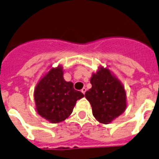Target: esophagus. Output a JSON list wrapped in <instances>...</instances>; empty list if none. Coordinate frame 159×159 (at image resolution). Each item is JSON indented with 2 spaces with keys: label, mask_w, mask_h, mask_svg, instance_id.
<instances>
[{
  "label": "esophagus",
  "mask_w": 159,
  "mask_h": 159,
  "mask_svg": "<svg viewBox=\"0 0 159 159\" xmlns=\"http://www.w3.org/2000/svg\"><path fill=\"white\" fill-rule=\"evenodd\" d=\"M82 91V92L83 93V94H85V93H86V89L85 88V87H83V88L82 89V91Z\"/></svg>",
  "instance_id": "obj_1"
}]
</instances>
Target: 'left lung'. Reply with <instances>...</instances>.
I'll list each match as a JSON object with an SVG mask.
<instances>
[{"instance_id":"8db88e82","label":"left lung","mask_w":159,"mask_h":159,"mask_svg":"<svg viewBox=\"0 0 159 159\" xmlns=\"http://www.w3.org/2000/svg\"><path fill=\"white\" fill-rule=\"evenodd\" d=\"M91 83L92 87L86 91L85 97L90 102L96 120L108 124L126 109L124 87L108 68L103 67L93 74Z\"/></svg>"}]
</instances>
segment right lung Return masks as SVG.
<instances>
[{
    "instance_id": "add662e5",
    "label": "right lung",
    "mask_w": 159,
    "mask_h": 159,
    "mask_svg": "<svg viewBox=\"0 0 159 159\" xmlns=\"http://www.w3.org/2000/svg\"><path fill=\"white\" fill-rule=\"evenodd\" d=\"M64 71L59 66L51 68L37 83L34 100L37 113L52 123L64 121L70 115L77 100L84 96L73 88V83L64 79Z\"/></svg>"
}]
</instances>
